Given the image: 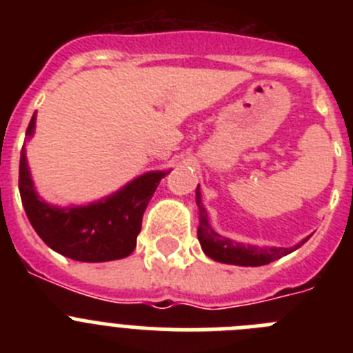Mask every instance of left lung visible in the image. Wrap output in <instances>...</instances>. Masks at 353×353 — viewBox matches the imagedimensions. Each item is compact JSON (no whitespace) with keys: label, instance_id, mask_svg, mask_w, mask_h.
<instances>
[{"label":"left lung","instance_id":"8db88e82","mask_svg":"<svg viewBox=\"0 0 353 353\" xmlns=\"http://www.w3.org/2000/svg\"><path fill=\"white\" fill-rule=\"evenodd\" d=\"M196 205L199 210V226H198V240L201 244V249L212 260L219 261V263L240 265V267H260L267 265L270 261H276L279 258L286 256L292 251L301 248L305 240L295 248H258L251 244H240L232 239L219 235L214 228L208 223V214L201 203V192L199 185L196 187Z\"/></svg>","mask_w":353,"mask_h":353}]
</instances>
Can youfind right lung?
Segmentation results:
<instances>
[{"mask_svg": "<svg viewBox=\"0 0 353 353\" xmlns=\"http://www.w3.org/2000/svg\"><path fill=\"white\" fill-rule=\"evenodd\" d=\"M37 114L30 120L26 136L35 132ZM170 171H150L121 187L114 194L84 207H54L46 203L35 191L21 150L19 192L31 226L40 239L63 256L77 261H111L129 256L141 232V221L159 182Z\"/></svg>", "mask_w": 353, "mask_h": 353, "instance_id": "1", "label": "right lung"}]
</instances>
